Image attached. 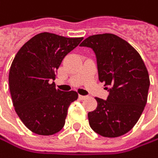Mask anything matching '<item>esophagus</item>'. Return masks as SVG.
I'll list each match as a JSON object with an SVG mask.
<instances>
[{
    "label": "esophagus",
    "instance_id": "obj_1",
    "mask_svg": "<svg viewBox=\"0 0 158 158\" xmlns=\"http://www.w3.org/2000/svg\"><path fill=\"white\" fill-rule=\"evenodd\" d=\"M78 98H80L81 100H85V99H87L88 98V96L87 95H78Z\"/></svg>",
    "mask_w": 158,
    "mask_h": 158
}]
</instances>
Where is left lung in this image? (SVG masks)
Segmentation results:
<instances>
[{
  "mask_svg": "<svg viewBox=\"0 0 158 158\" xmlns=\"http://www.w3.org/2000/svg\"><path fill=\"white\" fill-rule=\"evenodd\" d=\"M81 46L94 50L99 81L109 86L106 100L95 98L97 107L88 113L89 124L98 134L115 138L130 131L147 102L150 80L139 52L117 35L105 33L85 39Z\"/></svg>",
  "mask_w": 158,
  "mask_h": 158,
  "instance_id": "left-lung-1",
  "label": "left lung"
}]
</instances>
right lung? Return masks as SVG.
I'll list each match as a JSON object with an SVG mask.
<instances>
[{
	"label": "right lung",
	"instance_id": "obj_1",
	"mask_svg": "<svg viewBox=\"0 0 158 158\" xmlns=\"http://www.w3.org/2000/svg\"><path fill=\"white\" fill-rule=\"evenodd\" d=\"M82 40L43 32L27 41L15 56L9 72L12 101L32 132L52 135L63 129L67 109L78 95L56 89L52 81L64 56Z\"/></svg>",
	"mask_w": 158,
	"mask_h": 158
}]
</instances>
